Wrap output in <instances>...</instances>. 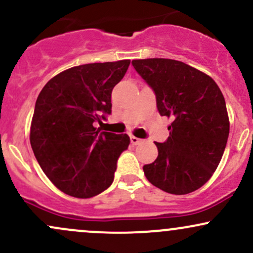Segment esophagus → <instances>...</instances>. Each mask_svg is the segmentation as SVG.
<instances>
[{
    "mask_svg": "<svg viewBox=\"0 0 253 253\" xmlns=\"http://www.w3.org/2000/svg\"><path fill=\"white\" fill-rule=\"evenodd\" d=\"M141 140L140 138H137V137H134V135H131V143L133 144V145H137V144H140L141 143Z\"/></svg>",
    "mask_w": 253,
    "mask_h": 253,
    "instance_id": "esophagus-1",
    "label": "esophagus"
}]
</instances>
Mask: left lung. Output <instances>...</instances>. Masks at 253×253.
<instances>
[{
    "instance_id": "8db88e82",
    "label": "left lung",
    "mask_w": 253,
    "mask_h": 253,
    "mask_svg": "<svg viewBox=\"0 0 253 253\" xmlns=\"http://www.w3.org/2000/svg\"><path fill=\"white\" fill-rule=\"evenodd\" d=\"M156 95L158 113L170 118L169 137L155 143L158 156L143 167L146 179L171 194H187L211 177L226 149L229 119L212 78L170 59L133 60Z\"/></svg>"
}]
</instances>
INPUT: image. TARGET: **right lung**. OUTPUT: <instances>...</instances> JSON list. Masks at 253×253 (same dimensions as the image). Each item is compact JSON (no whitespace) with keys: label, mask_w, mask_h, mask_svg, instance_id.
<instances>
[{"label":"right lung","mask_w":253,"mask_h":253,"mask_svg":"<svg viewBox=\"0 0 253 253\" xmlns=\"http://www.w3.org/2000/svg\"><path fill=\"white\" fill-rule=\"evenodd\" d=\"M129 63L121 60L66 69L38 95L30 143L45 175L66 194L91 198L112 185L129 137L102 132L95 124L112 114V91Z\"/></svg>","instance_id":"1"}]
</instances>
